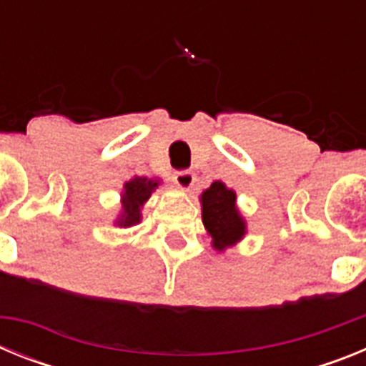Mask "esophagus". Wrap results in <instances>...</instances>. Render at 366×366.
I'll return each mask as SVG.
<instances>
[{
  "label": "esophagus",
  "mask_w": 366,
  "mask_h": 366,
  "mask_svg": "<svg viewBox=\"0 0 366 366\" xmlns=\"http://www.w3.org/2000/svg\"><path fill=\"white\" fill-rule=\"evenodd\" d=\"M194 181H196V176H194L192 172H189V170H181V172H177L176 176H174V183H176L177 189L181 190L192 189Z\"/></svg>",
  "instance_id": "1"
}]
</instances>
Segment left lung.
I'll use <instances>...</instances> for the list:
<instances>
[{"label": "left lung", "mask_w": 366, "mask_h": 366, "mask_svg": "<svg viewBox=\"0 0 366 366\" xmlns=\"http://www.w3.org/2000/svg\"><path fill=\"white\" fill-rule=\"evenodd\" d=\"M202 202V219L211 236V244L214 251L223 253L227 247H232L244 240L247 232V223L236 205V192L229 189L223 181H214L199 196Z\"/></svg>", "instance_id": "8db88e82"}]
</instances>
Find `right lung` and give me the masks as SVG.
<instances>
[{"instance_id": "right-lung-1", "label": "right lung", "mask_w": 366, "mask_h": 366, "mask_svg": "<svg viewBox=\"0 0 366 366\" xmlns=\"http://www.w3.org/2000/svg\"><path fill=\"white\" fill-rule=\"evenodd\" d=\"M161 185L157 177L135 176L122 185L121 192V212L113 219V225L121 229L134 227L143 219V207L150 199L155 189Z\"/></svg>"}]
</instances>
